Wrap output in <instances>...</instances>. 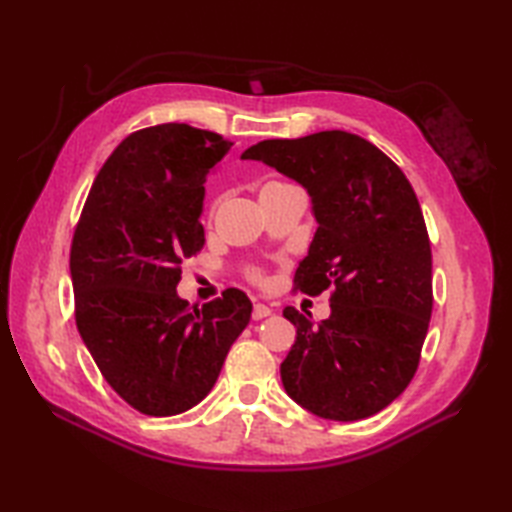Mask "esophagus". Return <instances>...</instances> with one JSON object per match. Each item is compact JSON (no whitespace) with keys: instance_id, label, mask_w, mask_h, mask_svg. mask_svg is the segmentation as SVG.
Masks as SVG:
<instances>
[{"instance_id":"obj_1","label":"esophagus","mask_w":512,"mask_h":512,"mask_svg":"<svg viewBox=\"0 0 512 512\" xmlns=\"http://www.w3.org/2000/svg\"><path fill=\"white\" fill-rule=\"evenodd\" d=\"M270 314H273V310H270L266 303H255V308H253V319L255 321H262V319L270 317Z\"/></svg>"}]
</instances>
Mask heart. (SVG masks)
<instances>
[{
  "instance_id": "1",
  "label": "heart",
  "mask_w": 512,
  "mask_h": 512,
  "mask_svg": "<svg viewBox=\"0 0 512 512\" xmlns=\"http://www.w3.org/2000/svg\"><path fill=\"white\" fill-rule=\"evenodd\" d=\"M270 184H277V182H270Z\"/></svg>"
}]
</instances>
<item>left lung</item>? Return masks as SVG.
<instances>
[{"instance_id":"left-lung-1","label":"left lung","mask_w":512,"mask_h":512,"mask_svg":"<svg viewBox=\"0 0 512 512\" xmlns=\"http://www.w3.org/2000/svg\"><path fill=\"white\" fill-rule=\"evenodd\" d=\"M242 158L308 191L319 228L295 286L332 290V314L317 325L284 310L297 328L281 363L286 394L325 420L374 416L411 383L429 330L431 244L416 193L394 160L341 129L262 140Z\"/></svg>"}]
</instances>
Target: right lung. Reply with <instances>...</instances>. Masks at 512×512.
Masks as SVG:
<instances>
[{
  "mask_svg": "<svg viewBox=\"0 0 512 512\" xmlns=\"http://www.w3.org/2000/svg\"><path fill=\"white\" fill-rule=\"evenodd\" d=\"M231 145L184 123L129 134L96 176L76 224V328L103 378L145 416L198 405L253 312L237 288L202 308L176 292L182 262L204 246L206 176Z\"/></svg>",
  "mask_w": 512,
  "mask_h": 512,
  "instance_id": "right-lung-1",
  "label": "right lung"
}]
</instances>
